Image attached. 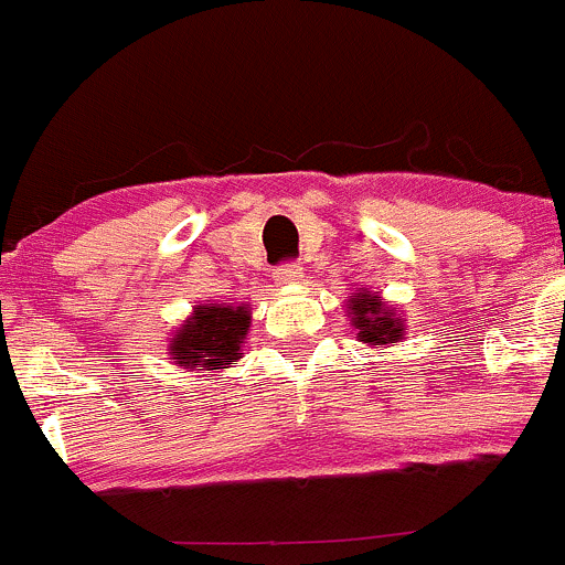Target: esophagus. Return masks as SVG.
I'll list each match as a JSON object with an SVG mask.
<instances>
[{
  "label": "esophagus",
  "instance_id": "esophagus-1",
  "mask_svg": "<svg viewBox=\"0 0 565 565\" xmlns=\"http://www.w3.org/2000/svg\"><path fill=\"white\" fill-rule=\"evenodd\" d=\"M271 277H275L277 285H294L301 280V266L285 264V266H280V269H275V275Z\"/></svg>",
  "mask_w": 565,
  "mask_h": 565
}]
</instances>
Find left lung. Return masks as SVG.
Listing matches in <instances>:
<instances>
[{"label":"left lung","mask_w":565,"mask_h":565,"mask_svg":"<svg viewBox=\"0 0 565 565\" xmlns=\"http://www.w3.org/2000/svg\"><path fill=\"white\" fill-rule=\"evenodd\" d=\"M345 316H349L351 327L356 329V340L365 343L367 349L379 351V354L406 340V323H409L406 312L390 305L382 290H356L354 296H349Z\"/></svg>","instance_id":"1"}]
</instances>
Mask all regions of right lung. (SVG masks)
<instances>
[{
    "instance_id": "1",
    "label": "right lung",
    "mask_w": 565,
    "mask_h": 565,
    "mask_svg": "<svg viewBox=\"0 0 565 565\" xmlns=\"http://www.w3.org/2000/svg\"><path fill=\"white\" fill-rule=\"evenodd\" d=\"M253 323L249 305H227V301H205L194 305L192 316L183 318L172 338L167 340V360L181 371L214 373L227 371L242 360L244 340Z\"/></svg>"
}]
</instances>
